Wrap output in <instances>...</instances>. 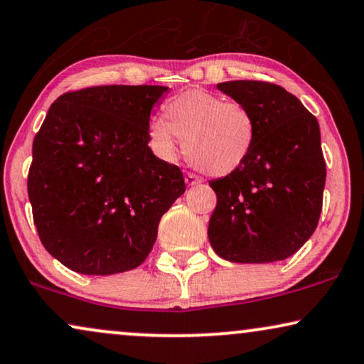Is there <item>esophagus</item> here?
<instances>
[{
  "instance_id": "34e87169",
  "label": "esophagus",
  "mask_w": 364,
  "mask_h": 364,
  "mask_svg": "<svg viewBox=\"0 0 364 364\" xmlns=\"http://www.w3.org/2000/svg\"><path fill=\"white\" fill-rule=\"evenodd\" d=\"M185 181H186V185H188V186H198V185H201L203 179H201V178H198L196 174H193V173H186Z\"/></svg>"
}]
</instances>
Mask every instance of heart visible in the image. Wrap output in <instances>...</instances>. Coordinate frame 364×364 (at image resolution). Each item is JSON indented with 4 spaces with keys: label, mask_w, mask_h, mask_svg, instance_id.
Segmentation results:
<instances>
[{
    "label": "heart",
    "mask_w": 364,
    "mask_h": 364,
    "mask_svg": "<svg viewBox=\"0 0 364 364\" xmlns=\"http://www.w3.org/2000/svg\"><path fill=\"white\" fill-rule=\"evenodd\" d=\"M166 121L148 126L149 143L159 156L173 159L185 139L193 166L221 178L238 171L253 151L258 126L253 111L241 101L225 100L203 90H188L164 106Z\"/></svg>",
    "instance_id": "1"
}]
</instances>
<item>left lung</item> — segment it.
<instances>
[{
    "label": "left lung",
    "instance_id": "8db88e82",
    "mask_svg": "<svg viewBox=\"0 0 364 364\" xmlns=\"http://www.w3.org/2000/svg\"><path fill=\"white\" fill-rule=\"evenodd\" d=\"M218 90L253 111L258 134L238 171L210 181L218 203L208 238L231 263H273L296 253L316 230L326 163L318 119L296 96L264 81Z\"/></svg>",
    "mask_w": 364,
    "mask_h": 364
}]
</instances>
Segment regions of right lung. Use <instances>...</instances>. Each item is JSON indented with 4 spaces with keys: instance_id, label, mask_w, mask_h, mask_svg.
Here are the masks:
<instances>
[{
    "instance_id": "add662e5",
    "label": "right lung",
    "mask_w": 364,
    "mask_h": 364,
    "mask_svg": "<svg viewBox=\"0 0 364 364\" xmlns=\"http://www.w3.org/2000/svg\"><path fill=\"white\" fill-rule=\"evenodd\" d=\"M168 86H93L58 98L33 141L28 196L53 258L116 274L148 258L161 216L186 190L181 169L148 146Z\"/></svg>"
}]
</instances>
